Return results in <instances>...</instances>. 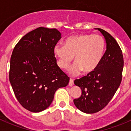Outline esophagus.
Instances as JSON below:
<instances>
[{"label": "esophagus", "instance_id": "esophagus-1", "mask_svg": "<svg viewBox=\"0 0 131 131\" xmlns=\"http://www.w3.org/2000/svg\"><path fill=\"white\" fill-rule=\"evenodd\" d=\"M74 83H73V80L72 79H69V86H72L73 85Z\"/></svg>", "mask_w": 131, "mask_h": 131}]
</instances>
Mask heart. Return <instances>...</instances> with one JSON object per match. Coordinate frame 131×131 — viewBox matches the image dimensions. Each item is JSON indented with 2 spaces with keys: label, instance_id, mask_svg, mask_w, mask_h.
Instances as JSON below:
<instances>
[{
  "label": "heart",
  "instance_id": "1",
  "mask_svg": "<svg viewBox=\"0 0 131 131\" xmlns=\"http://www.w3.org/2000/svg\"><path fill=\"white\" fill-rule=\"evenodd\" d=\"M106 47L104 39L98 35L83 34L69 37L64 46L56 45L54 54L61 69L67 70L75 57V63L70 69L72 75L91 73L102 59Z\"/></svg>",
  "mask_w": 131,
  "mask_h": 131
}]
</instances>
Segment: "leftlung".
<instances>
[{
    "label": "left lung",
    "instance_id": "1",
    "mask_svg": "<svg viewBox=\"0 0 131 131\" xmlns=\"http://www.w3.org/2000/svg\"><path fill=\"white\" fill-rule=\"evenodd\" d=\"M104 36L106 50L96 70L75 79L81 89V96L74 99V104L86 113H96L106 107L116 92L122 80L123 56L115 39L110 33L98 28Z\"/></svg>",
    "mask_w": 131,
    "mask_h": 131
}]
</instances>
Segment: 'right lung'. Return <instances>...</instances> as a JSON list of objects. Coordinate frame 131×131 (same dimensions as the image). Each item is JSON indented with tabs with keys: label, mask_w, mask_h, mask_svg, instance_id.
I'll list each match as a JSON object with an SVG mask.
<instances>
[{
	"label": "right lung",
	"mask_w": 131,
	"mask_h": 131,
	"mask_svg": "<svg viewBox=\"0 0 131 131\" xmlns=\"http://www.w3.org/2000/svg\"><path fill=\"white\" fill-rule=\"evenodd\" d=\"M56 29L31 31L16 44L10 58L9 79L17 100L31 112L45 110L69 77L58 66L54 48L61 39Z\"/></svg>",
	"instance_id": "right-lung-1"
}]
</instances>
